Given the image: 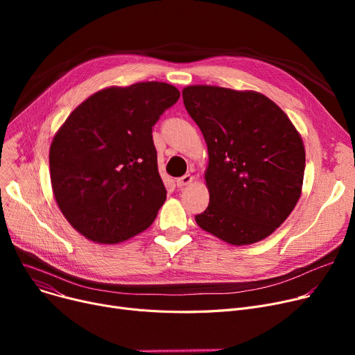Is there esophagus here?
I'll return each instance as SVG.
<instances>
[{
	"instance_id": "esophagus-1",
	"label": "esophagus",
	"mask_w": 355,
	"mask_h": 355,
	"mask_svg": "<svg viewBox=\"0 0 355 355\" xmlns=\"http://www.w3.org/2000/svg\"><path fill=\"white\" fill-rule=\"evenodd\" d=\"M193 180H194V177L191 174H185V175L177 178V181H175L177 182V187L178 189H184L185 185H190L193 182Z\"/></svg>"
}]
</instances>
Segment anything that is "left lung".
Listing matches in <instances>:
<instances>
[{
  "label": "left lung",
  "mask_w": 355,
  "mask_h": 355,
  "mask_svg": "<svg viewBox=\"0 0 355 355\" xmlns=\"http://www.w3.org/2000/svg\"><path fill=\"white\" fill-rule=\"evenodd\" d=\"M182 101L209 149L210 193L197 225L233 246L270 236L302 193L305 148L285 112L254 90L194 85Z\"/></svg>",
  "instance_id": "left-lung-1"
}]
</instances>
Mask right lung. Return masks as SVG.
<instances>
[{
  "label": "right lung",
  "mask_w": 355,
  "mask_h": 355,
  "mask_svg": "<svg viewBox=\"0 0 355 355\" xmlns=\"http://www.w3.org/2000/svg\"><path fill=\"white\" fill-rule=\"evenodd\" d=\"M178 98L164 82L110 86L69 115L49 162L53 196L74 230L115 245L153 225L166 198L153 126Z\"/></svg>",
  "instance_id": "right-lung-1"
}]
</instances>
